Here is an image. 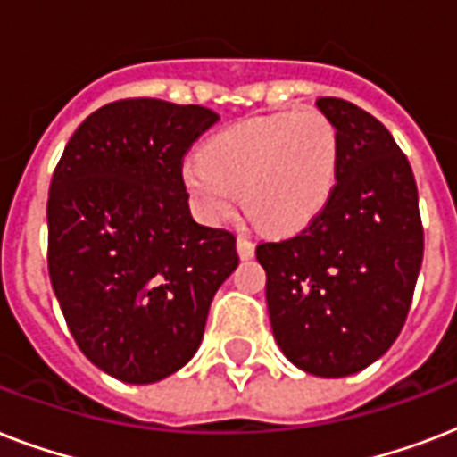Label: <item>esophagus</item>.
Returning a JSON list of instances; mask_svg holds the SVG:
<instances>
[{
  "mask_svg": "<svg viewBox=\"0 0 457 457\" xmlns=\"http://www.w3.org/2000/svg\"><path fill=\"white\" fill-rule=\"evenodd\" d=\"M237 251H239V256L242 258H251L256 253V246H253V242H251L249 237L239 235L237 237Z\"/></svg>",
  "mask_w": 457,
  "mask_h": 457,
  "instance_id": "1",
  "label": "esophagus"
}]
</instances>
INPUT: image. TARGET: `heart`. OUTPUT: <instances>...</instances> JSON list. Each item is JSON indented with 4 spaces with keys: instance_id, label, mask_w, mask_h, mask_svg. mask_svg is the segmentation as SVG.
Returning a JSON list of instances; mask_svg holds the SVG:
<instances>
[{
    "instance_id": "obj_1",
    "label": "heart",
    "mask_w": 457,
    "mask_h": 457,
    "mask_svg": "<svg viewBox=\"0 0 457 457\" xmlns=\"http://www.w3.org/2000/svg\"><path fill=\"white\" fill-rule=\"evenodd\" d=\"M339 158L334 123L308 109L251 118L218 132L201 156L187 158L182 179L204 220L228 218L242 192L244 206L261 228L294 235L332 199Z\"/></svg>"
}]
</instances>
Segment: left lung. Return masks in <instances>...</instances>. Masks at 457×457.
Here are the masks:
<instances>
[{"instance_id":"left-lung-1","label":"left lung","mask_w":457,"mask_h":457,"mask_svg":"<svg viewBox=\"0 0 457 457\" xmlns=\"http://www.w3.org/2000/svg\"><path fill=\"white\" fill-rule=\"evenodd\" d=\"M339 132L337 187L299 232L256 246L282 353L303 372L346 377L382 358L408 318L425 229L405 154L368 111L320 96Z\"/></svg>"}]
</instances>
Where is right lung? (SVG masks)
I'll return each mask as SVG.
<instances>
[{"label":"right lung","instance_id":"obj_1","mask_svg":"<svg viewBox=\"0 0 457 457\" xmlns=\"http://www.w3.org/2000/svg\"><path fill=\"white\" fill-rule=\"evenodd\" d=\"M218 120L199 104L118 99L82 120L52 175L54 294L78 348L120 382L187 365L239 263L229 229L194 220L182 179L187 152Z\"/></svg>","mask_w":457,"mask_h":457}]
</instances>
